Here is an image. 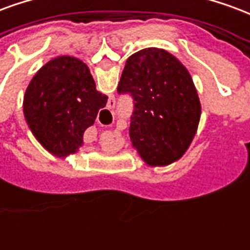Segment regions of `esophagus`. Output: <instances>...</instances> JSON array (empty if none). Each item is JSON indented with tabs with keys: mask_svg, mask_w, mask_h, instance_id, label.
<instances>
[{
	"mask_svg": "<svg viewBox=\"0 0 250 250\" xmlns=\"http://www.w3.org/2000/svg\"><path fill=\"white\" fill-rule=\"evenodd\" d=\"M114 104H115L114 102H110V107H111V106H114Z\"/></svg>",
	"mask_w": 250,
	"mask_h": 250,
	"instance_id": "34e87169",
	"label": "esophagus"
}]
</instances>
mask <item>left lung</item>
I'll return each mask as SVG.
<instances>
[{
    "instance_id": "1",
    "label": "left lung",
    "mask_w": 250,
    "mask_h": 250,
    "mask_svg": "<svg viewBox=\"0 0 250 250\" xmlns=\"http://www.w3.org/2000/svg\"><path fill=\"white\" fill-rule=\"evenodd\" d=\"M119 94L134 99L130 138L148 166H168L189 147L201 104L191 74L168 51L148 47L127 59Z\"/></svg>"
}]
</instances>
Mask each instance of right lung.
Instances as JSON below:
<instances>
[{
	"mask_svg": "<svg viewBox=\"0 0 250 250\" xmlns=\"http://www.w3.org/2000/svg\"><path fill=\"white\" fill-rule=\"evenodd\" d=\"M87 64L68 55L49 61L37 71L23 97V115L43 148L66 158L82 147L83 134L106 106Z\"/></svg>",
	"mask_w": 250,
	"mask_h": 250,
	"instance_id": "add662e5",
	"label": "right lung"
}]
</instances>
